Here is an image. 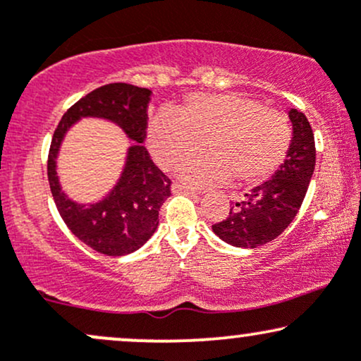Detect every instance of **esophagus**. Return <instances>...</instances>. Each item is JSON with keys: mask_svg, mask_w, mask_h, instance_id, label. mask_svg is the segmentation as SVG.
<instances>
[{"mask_svg": "<svg viewBox=\"0 0 361 361\" xmlns=\"http://www.w3.org/2000/svg\"><path fill=\"white\" fill-rule=\"evenodd\" d=\"M173 193H185V195H192V197H197L198 192L195 188H190V186H183L180 183H175L171 186Z\"/></svg>", "mask_w": 361, "mask_h": 361, "instance_id": "34e87169", "label": "esophagus"}]
</instances>
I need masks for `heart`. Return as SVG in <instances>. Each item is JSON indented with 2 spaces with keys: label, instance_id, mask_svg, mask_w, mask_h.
<instances>
[{
  "label": "heart",
  "instance_id": "b5f03b06",
  "mask_svg": "<svg viewBox=\"0 0 361 361\" xmlns=\"http://www.w3.org/2000/svg\"><path fill=\"white\" fill-rule=\"evenodd\" d=\"M190 185L256 186L279 171L292 144V128L279 111L235 93H195L178 109L163 110L147 127V146L163 169L180 168Z\"/></svg>",
  "mask_w": 361,
  "mask_h": 361
}]
</instances>
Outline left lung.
<instances>
[{
	"label": "left lung",
	"instance_id": "8db88e82",
	"mask_svg": "<svg viewBox=\"0 0 361 361\" xmlns=\"http://www.w3.org/2000/svg\"><path fill=\"white\" fill-rule=\"evenodd\" d=\"M292 144L279 171L255 186L212 231L235 247H259L283 233L295 219L316 166V142L307 117L297 109L288 111Z\"/></svg>",
	"mask_w": 361,
	"mask_h": 361
}]
</instances>
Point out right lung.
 <instances>
[{
    "label": "right lung",
    "mask_w": 361,
    "mask_h": 361,
    "mask_svg": "<svg viewBox=\"0 0 361 361\" xmlns=\"http://www.w3.org/2000/svg\"><path fill=\"white\" fill-rule=\"evenodd\" d=\"M151 90L111 82L82 97L62 115L49 149L47 176L62 221L91 250L106 256L137 251L156 233L159 209L171 195V180L152 163L146 140ZM86 116L114 121L133 140L123 175L109 195L94 204H78L61 192L56 176V154L63 135Z\"/></svg>",
    "instance_id": "obj_1"
}]
</instances>
